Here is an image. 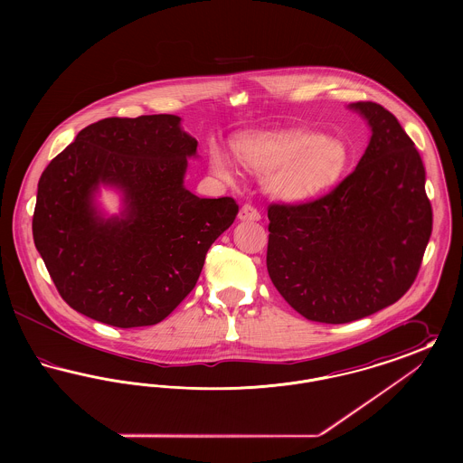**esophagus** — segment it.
I'll use <instances>...</instances> for the list:
<instances>
[{
	"mask_svg": "<svg viewBox=\"0 0 463 463\" xmlns=\"http://www.w3.org/2000/svg\"><path fill=\"white\" fill-rule=\"evenodd\" d=\"M238 219L242 222H257L260 221V213L251 204H244V206H241L240 213H238Z\"/></svg>",
	"mask_w": 463,
	"mask_h": 463,
	"instance_id": "1",
	"label": "esophagus"
}]
</instances>
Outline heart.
Returning <instances> with one entry per match:
<instances>
[{
    "label": "heart",
    "mask_w": 463,
    "mask_h": 463,
    "mask_svg": "<svg viewBox=\"0 0 463 463\" xmlns=\"http://www.w3.org/2000/svg\"><path fill=\"white\" fill-rule=\"evenodd\" d=\"M234 155L246 170L262 175L269 196L285 203L319 198L349 165V149L340 138L304 130L244 135L234 142ZM210 168L223 180L238 174L232 157L219 146L210 147Z\"/></svg>",
    "instance_id": "b5f03b06"
}]
</instances>
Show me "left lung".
<instances>
[{"mask_svg": "<svg viewBox=\"0 0 463 463\" xmlns=\"http://www.w3.org/2000/svg\"><path fill=\"white\" fill-rule=\"evenodd\" d=\"M370 130L355 170L330 194L270 204L267 270L291 307L342 325L392 306L413 285L432 232L425 168L396 116L354 102Z\"/></svg>", "mask_w": 463, "mask_h": 463, "instance_id": "obj_1", "label": "left lung"}]
</instances>
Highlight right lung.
<instances>
[{
    "label": "right lung",
    "instance_id": "add662e5",
    "mask_svg": "<svg viewBox=\"0 0 463 463\" xmlns=\"http://www.w3.org/2000/svg\"><path fill=\"white\" fill-rule=\"evenodd\" d=\"M174 114L106 118L83 128L38 182L33 238L61 297L116 328L163 321L198 283L206 251L238 215L232 198L184 185L198 140ZM100 186L122 196L106 216Z\"/></svg>",
    "mask_w": 463,
    "mask_h": 463
}]
</instances>
